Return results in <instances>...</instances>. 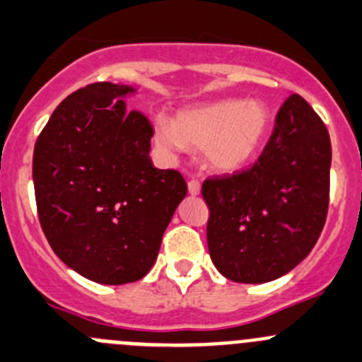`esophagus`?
<instances>
[{
	"label": "esophagus",
	"mask_w": 362,
	"mask_h": 362,
	"mask_svg": "<svg viewBox=\"0 0 362 362\" xmlns=\"http://www.w3.org/2000/svg\"><path fill=\"white\" fill-rule=\"evenodd\" d=\"M188 192H190V195L201 194V183H199L197 179H190L188 181Z\"/></svg>",
	"instance_id": "1"
}]
</instances>
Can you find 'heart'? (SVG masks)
Listing matches in <instances>:
<instances>
[{
  "label": "heart",
  "mask_w": 362,
  "mask_h": 362,
  "mask_svg": "<svg viewBox=\"0 0 362 362\" xmlns=\"http://www.w3.org/2000/svg\"><path fill=\"white\" fill-rule=\"evenodd\" d=\"M272 129L270 108L257 99H220L154 119V140L167 153L202 149L209 170L235 174L256 161Z\"/></svg>",
  "instance_id": "b5f03b06"
}]
</instances>
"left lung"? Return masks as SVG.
Returning a JSON list of instances; mask_svg holds the SVG:
<instances>
[{
    "instance_id": "left-lung-1",
    "label": "left lung",
    "mask_w": 362,
    "mask_h": 362,
    "mask_svg": "<svg viewBox=\"0 0 362 362\" xmlns=\"http://www.w3.org/2000/svg\"><path fill=\"white\" fill-rule=\"evenodd\" d=\"M330 160L325 124L291 94L252 167L206 179L208 249L223 277L270 282L308 257L325 226Z\"/></svg>"
}]
</instances>
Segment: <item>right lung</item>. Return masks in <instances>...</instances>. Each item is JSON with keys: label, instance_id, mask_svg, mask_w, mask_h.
<instances>
[{"label": "right lung", "instance_id": "1", "mask_svg": "<svg viewBox=\"0 0 362 362\" xmlns=\"http://www.w3.org/2000/svg\"><path fill=\"white\" fill-rule=\"evenodd\" d=\"M129 85H87L64 99L33 151L40 226L58 257L99 284L142 279L188 188L149 156L154 132L127 112Z\"/></svg>", "mask_w": 362, "mask_h": 362}]
</instances>
